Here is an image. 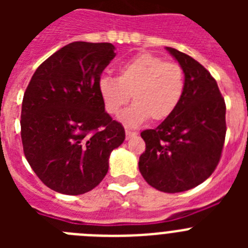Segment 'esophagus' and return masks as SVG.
Segmentation results:
<instances>
[{
    "mask_svg": "<svg viewBox=\"0 0 248 248\" xmlns=\"http://www.w3.org/2000/svg\"><path fill=\"white\" fill-rule=\"evenodd\" d=\"M125 135H126V139H130V138L137 135V131H133L130 130V129H125Z\"/></svg>",
    "mask_w": 248,
    "mask_h": 248,
    "instance_id": "obj_1",
    "label": "esophagus"
}]
</instances>
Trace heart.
<instances>
[{
  "mask_svg": "<svg viewBox=\"0 0 248 248\" xmlns=\"http://www.w3.org/2000/svg\"><path fill=\"white\" fill-rule=\"evenodd\" d=\"M98 91L105 110L115 115L131 98L134 103L122 114L129 126L149 119L160 122L176 110L185 92V73L180 64L165 62L151 53H139L123 62L118 78L104 74Z\"/></svg>",
  "mask_w": 248,
  "mask_h": 248,
  "instance_id": "b5f03b06",
  "label": "heart"
}]
</instances>
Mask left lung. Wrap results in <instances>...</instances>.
Here are the masks:
<instances>
[{
	"label": "left lung",
	"instance_id": "left-lung-1",
	"mask_svg": "<svg viewBox=\"0 0 248 248\" xmlns=\"http://www.w3.org/2000/svg\"><path fill=\"white\" fill-rule=\"evenodd\" d=\"M166 49L183 67L185 92L170 117L141 131L145 151L139 170L149 185L174 194L200 185L215 171L226 135V104L203 65L175 48Z\"/></svg>",
	"mask_w": 248,
	"mask_h": 248
}]
</instances>
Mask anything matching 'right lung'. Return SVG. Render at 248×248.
Listing matches in <instances>:
<instances>
[{
  "instance_id": "obj_1",
  "label": "right lung",
  "mask_w": 248,
  "mask_h": 248,
  "mask_svg": "<svg viewBox=\"0 0 248 248\" xmlns=\"http://www.w3.org/2000/svg\"><path fill=\"white\" fill-rule=\"evenodd\" d=\"M114 49L111 43H69L37 68L26 89L23 153L54 191L82 195L93 190L108 172L110 153L125 139V130L105 111L98 91Z\"/></svg>"
}]
</instances>
